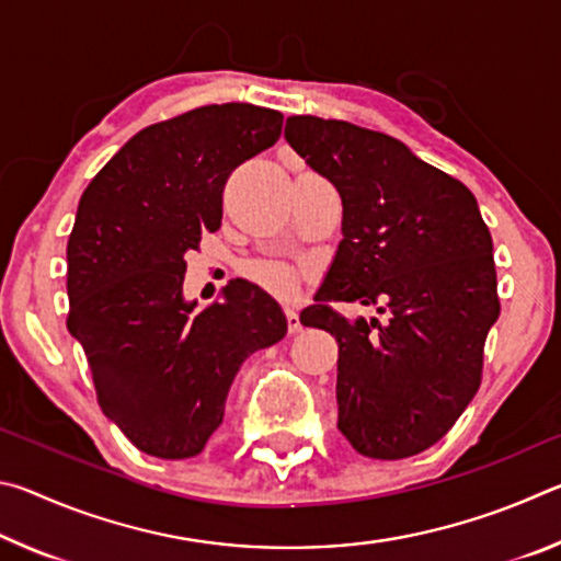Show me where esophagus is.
Listing matches in <instances>:
<instances>
[{
  "label": "esophagus",
  "mask_w": 561,
  "mask_h": 561,
  "mask_svg": "<svg viewBox=\"0 0 561 561\" xmlns=\"http://www.w3.org/2000/svg\"><path fill=\"white\" fill-rule=\"evenodd\" d=\"M284 317H287V327H289V334H299L301 331V319H299V311L287 307L284 309Z\"/></svg>",
  "instance_id": "esophagus-1"
}]
</instances>
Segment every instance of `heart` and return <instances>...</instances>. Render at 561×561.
Here are the masks:
<instances>
[{"mask_svg":"<svg viewBox=\"0 0 561 561\" xmlns=\"http://www.w3.org/2000/svg\"><path fill=\"white\" fill-rule=\"evenodd\" d=\"M250 277L254 284H260L264 291L274 294V297H282V299L297 297L299 277H297V270H291L289 264H282V262L254 264L250 270Z\"/></svg>","mask_w":561,"mask_h":561,"instance_id":"obj_1","label":"heart"}]
</instances>
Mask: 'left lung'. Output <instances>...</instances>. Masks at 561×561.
I'll return each instance as SVG.
<instances>
[{
  "label": "left lung",
  "instance_id": "left-lung-1",
  "mask_svg": "<svg viewBox=\"0 0 561 561\" xmlns=\"http://www.w3.org/2000/svg\"><path fill=\"white\" fill-rule=\"evenodd\" d=\"M284 138L344 205V240L299 317L339 344V431L366 458H411L453 428L480 388L500 317L490 230L460 180L386 133L289 116ZM329 300L374 302L389 321L348 322Z\"/></svg>",
  "mask_w": 561,
  "mask_h": 561
}]
</instances>
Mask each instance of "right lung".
Returning <instances> with one entry per match:
<instances>
[{"mask_svg": "<svg viewBox=\"0 0 561 561\" xmlns=\"http://www.w3.org/2000/svg\"><path fill=\"white\" fill-rule=\"evenodd\" d=\"M282 113L213 103L136 133L83 190L66 247L69 327L106 417L153 458L203 453L237 371L287 334L277 301L232 279L203 311L185 252L222 220L237 165L274 146Z\"/></svg>", "mask_w": 561, "mask_h": 561, "instance_id": "add662e5", "label": "right lung"}]
</instances>
